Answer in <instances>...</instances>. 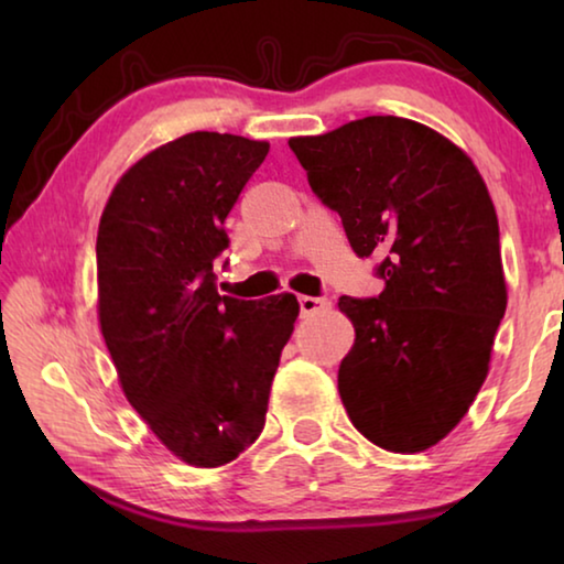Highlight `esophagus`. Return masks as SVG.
<instances>
[{"instance_id":"obj_1","label":"esophagus","mask_w":564,"mask_h":564,"mask_svg":"<svg viewBox=\"0 0 564 564\" xmlns=\"http://www.w3.org/2000/svg\"><path fill=\"white\" fill-rule=\"evenodd\" d=\"M299 305H301V316H313V313L323 311L328 305V299H316V295H299Z\"/></svg>"}]
</instances>
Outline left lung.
Instances as JSON below:
<instances>
[{
  "label": "left lung",
  "instance_id": "8db88e82",
  "mask_svg": "<svg viewBox=\"0 0 564 564\" xmlns=\"http://www.w3.org/2000/svg\"><path fill=\"white\" fill-rule=\"evenodd\" d=\"M289 147L358 259H380L386 281L373 299L338 301L356 326L338 368L343 405L370 443L425 451L473 405L508 305L485 181L453 141L400 117Z\"/></svg>",
  "mask_w": 564,
  "mask_h": 564
}]
</instances>
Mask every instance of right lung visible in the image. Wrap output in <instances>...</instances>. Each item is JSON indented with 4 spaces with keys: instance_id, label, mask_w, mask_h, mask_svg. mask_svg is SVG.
Here are the masks:
<instances>
[{
    "instance_id": "add662e5",
    "label": "right lung",
    "mask_w": 564,
    "mask_h": 564,
    "mask_svg": "<svg viewBox=\"0 0 564 564\" xmlns=\"http://www.w3.org/2000/svg\"><path fill=\"white\" fill-rule=\"evenodd\" d=\"M265 154V141L186 133L121 176L99 224V323L121 388L196 467L231 463L261 435L299 318L293 293L243 301L216 289L224 221Z\"/></svg>"
}]
</instances>
